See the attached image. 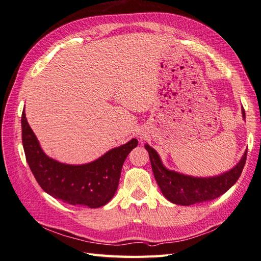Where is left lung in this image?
Listing matches in <instances>:
<instances>
[{
	"label": "left lung",
	"mask_w": 261,
	"mask_h": 261,
	"mask_svg": "<svg viewBox=\"0 0 261 261\" xmlns=\"http://www.w3.org/2000/svg\"><path fill=\"white\" fill-rule=\"evenodd\" d=\"M245 118V111L242 110ZM149 153L154 178L163 196L173 203L180 206L210 201L226 193L240 178L247 158V150L241 161L223 174L212 177H194L168 170L161 162L159 154L149 145L145 146Z\"/></svg>",
	"instance_id": "1"
}]
</instances>
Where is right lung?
Listing matches in <instances>:
<instances>
[{
  "instance_id": "1",
  "label": "right lung",
  "mask_w": 261,
  "mask_h": 261,
  "mask_svg": "<svg viewBox=\"0 0 261 261\" xmlns=\"http://www.w3.org/2000/svg\"><path fill=\"white\" fill-rule=\"evenodd\" d=\"M21 139L29 168L43 191L63 202L88 208L102 207L113 198L126 156L138 145V140L133 138L90 163H61L43 152L27 122L25 110Z\"/></svg>"
}]
</instances>
